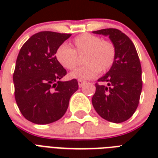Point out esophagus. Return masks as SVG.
Returning <instances> with one entry per match:
<instances>
[{
	"instance_id": "34e87169",
	"label": "esophagus",
	"mask_w": 158,
	"mask_h": 158,
	"mask_svg": "<svg viewBox=\"0 0 158 158\" xmlns=\"http://www.w3.org/2000/svg\"><path fill=\"white\" fill-rule=\"evenodd\" d=\"M86 82L84 81V80H81V79H79L78 80V84H79V88H81V87L84 86V84H85Z\"/></svg>"
}]
</instances>
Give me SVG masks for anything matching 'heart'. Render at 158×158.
I'll return each mask as SVG.
<instances>
[{"mask_svg": "<svg viewBox=\"0 0 158 158\" xmlns=\"http://www.w3.org/2000/svg\"><path fill=\"white\" fill-rule=\"evenodd\" d=\"M69 48L62 44L57 48L56 59L64 69L73 70L79 64V56H83L85 64L69 74L74 79H89L100 73H106L115 63L116 50L115 45L107 40H102L98 36L83 33L77 36Z\"/></svg>", "mask_w": 158, "mask_h": 158, "instance_id": "1", "label": "heart"}]
</instances>
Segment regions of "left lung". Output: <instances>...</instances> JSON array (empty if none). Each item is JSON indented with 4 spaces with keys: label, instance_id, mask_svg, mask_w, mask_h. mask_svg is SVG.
<instances>
[{
    "label": "left lung",
    "instance_id": "obj_1",
    "mask_svg": "<svg viewBox=\"0 0 158 158\" xmlns=\"http://www.w3.org/2000/svg\"><path fill=\"white\" fill-rule=\"evenodd\" d=\"M93 33L108 36L116 50L114 64L98 79L101 84H95L93 106L105 120L124 122L137 109L142 91V69L137 51L130 38L119 29L105 28Z\"/></svg>",
    "mask_w": 158,
    "mask_h": 158
}]
</instances>
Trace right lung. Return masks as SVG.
<instances>
[{"instance_id": "1", "label": "right lung", "mask_w": 158, "mask_h": 158, "mask_svg": "<svg viewBox=\"0 0 158 158\" xmlns=\"http://www.w3.org/2000/svg\"><path fill=\"white\" fill-rule=\"evenodd\" d=\"M70 33L43 31L21 48L13 81L15 98L23 117L38 125L55 122L64 115L70 97L79 89L76 79L60 81L67 74L56 59V51Z\"/></svg>"}]
</instances>
